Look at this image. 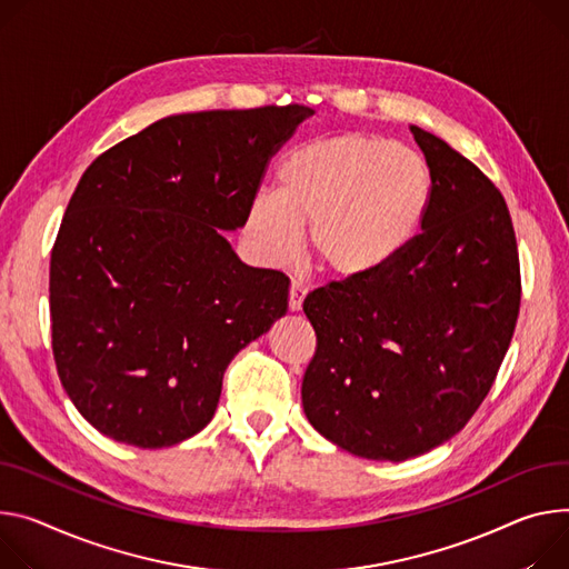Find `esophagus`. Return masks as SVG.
Masks as SVG:
<instances>
[{"label":"esophagus","mask_w":569,"mask_h":569,"mask_svg":"<svg viewBox=\"0 0 569 569\" xmlns=\"http://www.w3.org/2000/svg\"><path fill=\"white\" fill-rule=\"evenodd\" d=\"M306 292H308V290H306L299 281H292V283H290V292H288V308H290V311H299L301 303H303Z\"/></svg>","instance_id":"esophagus-1"}]
</instances>
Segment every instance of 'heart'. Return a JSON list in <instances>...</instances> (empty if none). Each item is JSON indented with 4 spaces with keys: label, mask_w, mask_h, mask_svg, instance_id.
Here are the masks:
<instances>
[{
    "label": "heart",
    "mask_w": 569,
    "mask_h": 569,
    "mask_svg": "<svg viewBox=\"0 0 569 569\" xmlns=\"http://www.w3.org/2000/svg\"><path fill=\"white\" fill-rule=\"evenodd\" d=\"M431 199L433 177L418 151L349 131L292 147L279 190L249 201L242 229L258 253L283 261L308 224V249L327 272L363 279L418 240Z\"/></svg>",
    "instance_id": "b5f03b06"
}]
</instances>
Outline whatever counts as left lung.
I'll use <instances>...</instances> for the list:
<instances>
[{
  "instance_id": "obj_1",
  "label": "left lung",
  "mask_w": 569,
  "mask_h": 569,
  "mask_svg": "<svg viewBox=\"0 0 569 569\" xmlns=\"http://www.w3.org/2000/svg\"><path fill=\"white\" fill-rule=\"evenodd\" d=\"M410 131L433 177L418 240L381 272L303 299L318 336L301 381L306 418L372 460L427 453L470 422L522 299L518 242L497 186L438 136Z\"/></svg>"
}]
</instances>
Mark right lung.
<instances>
[{"label": "right lung", "mask_w": 569, "mask_h": 569, "mask_svg": "<svg viewBox=\"0 0 569 569\" xmlns=\"http://www.w3.org/2000/svg\"><path fill=\"white\" fill-rule=\"evenodd\" d=\"M313 116L301 104L170 116L83 172L51 247L59 379L104 436L179 445L211 422L231 358L288 311V277L244 266L268 163Z\"/></svg>", "instance_id": "right-lung-1"}]
</instances>
